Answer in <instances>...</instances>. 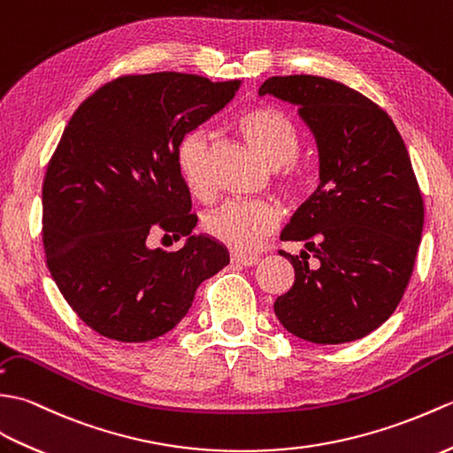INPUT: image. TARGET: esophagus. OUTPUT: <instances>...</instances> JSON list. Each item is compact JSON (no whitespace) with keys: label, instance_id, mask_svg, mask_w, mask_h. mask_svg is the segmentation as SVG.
Segmentation results:
<instances>
[{"label":"esophagus","instance_id":"1","mask_svg":"<svg viewBox=\"0 0 453 453\" xmlns=\"http://www.w3.org/2000/svg\"><path fill=\"white\" fill-rule=\"evenodd\" d=\"M230 261L236 265H242V267H254L257 264V257L254 256H242V254H233L230 256Z\"/></svg>","mask_w":453,"mask_h":453}]
</instances>
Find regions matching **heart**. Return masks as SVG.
<instances>
[{"label":"heart","instance_id":"obj_1","mask_svg":"<svg viewBox=\"0 0 453 453\" xmlns=\"http://www.w3.org/2000/svg\"><path fill=\"white\" fill-rule=\"evenodd\" d=\"M236 127L261 160L277 170L279 186L287 196L296 197L304 192L306 174L293 160L298 155L300 135L283 110L273 106L250 108L238 116ZM209 155L211 137L203 127L189 129L176 149L180 174L199 197L211 194ZM277 226L279 209L269 201H226L205 219L209 236L240 254L254 252Z\"/></svg>","mask_w":453,"mask_h":453}]
</instances>
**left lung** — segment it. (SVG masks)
<instances>
[{"instance_id":"8db88e82","label":"left lung","mask_w":453,"mask_h":453,"mask_svg":"<svg viewBox=\"0 0 453 453\" xmlns=\"http://www.w3.org/2000/svg\"><path fill=\"white\" fill-rule=\"evenodd\" d=\"M298 106L316 139L319 186L280 240L310 256L283 252L295 285L275 300V316L319 345L357 341L394 314L413 273L425 223L423 196L407 147L378 104L316 75L269 77L259 96Z\"/></svg>"}]
</instances>
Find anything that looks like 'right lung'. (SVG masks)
<instances>
[{
	"instance_id": "right-lung-1",
	"label": "right lung",
	"mask_w": 453,
	"mask_h": 453,
	"mask_svg": "<svg viewBox=\"0 0 453 453\" xmlns=\"http://www.w3.org/2000/svg\"><path fill=\"white\" fill-rule=\"evenodd\" d=\"M242 81L188 73L126 75L75 110L42 186L46 264L59 293L96 334L143 343L173 329L228 250L192 234L197 217L176 163L180 139L220 112ZM160 227L178 253L149 249Z\"/></svg>"
}]
</instances>
